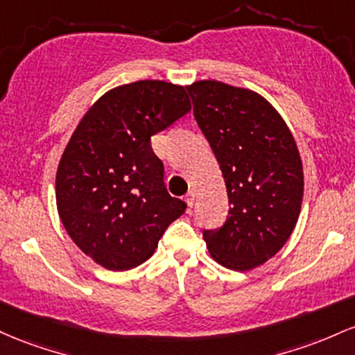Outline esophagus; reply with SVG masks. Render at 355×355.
I'll return each instance as SVG.
<instances>
[{
	"mask_svg": "<svg viewBox=\"0 0 355 355\" xmlns=\"http://www.w3.org/2000/svg\"><path fill=\"white\" fill-rule=\"evenodd\" d=\"M194 198H196V191L191 188L188 191V194H186V202H188V206H191V208H193L194 205Z\"/></svg>",
	"mask_w": 355,
	"mask_h": 355,
	"instance_id": "34e87169",
	"label": "esophagus"
}]
</instances>
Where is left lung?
<instances>
[{
	"instance_id": "obj_1",
	"label": "left lung",
	"mask_w": 355,
	"mask_h": 355,
	"mask_svg": "<svg viewBox=\"0 0 355 355\" xmlns=\"http://www.w3.org/2000/svg\"><path fill=\"white\" fill-rule=\"evenodd\" d=\"M186 89L231 205L225 225L202 236L214 261L248 272L280 252L300 216L304 169L295 139L257 92L218 80Z\"/></svg>"
}]
</instances>
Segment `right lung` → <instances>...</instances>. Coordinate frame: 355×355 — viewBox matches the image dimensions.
Returning a JSON list of instances; mask_svg holds the SVG:
<instances>
[{
  "instance_id": "1",
  "label": "right lung",
  "mask_w": 355,
  "mask_h": 355,
  "mask_svg": "<svg viewBox=\"0 0 355 355\" xmlns=\"http://www.w3.org/2000/svg\"><path fill=\"white\" fill-rule=\"evenodd\" d=\"M189 110L182 85L139 80L105 92L78 122L58 162L55 196L67 233L97 265L124 272L144 263L186 211L167 193L150 137Z\"/></svg>"
}]
</instances>
